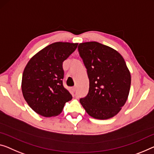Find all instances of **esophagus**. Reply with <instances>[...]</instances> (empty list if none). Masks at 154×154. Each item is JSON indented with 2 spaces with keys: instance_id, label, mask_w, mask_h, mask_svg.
Wrapping results in <instances>:
<instances>
[{
  "instance_id": "34e87169",
  "label": "esophagus",
  "mask_w": 154,
  "mask_h": 154,
  "mask_svg": "<svg viewBox=\"0 0 154 154\" xmlns=\"http://www.w3.org/2000/svg\"><path fill=\"white\" fill-rule=\"evenodd\" d=\"M72 91H74V92H75V91H76V87H73V88H72Z\"/></svg>"
}]
</instances>
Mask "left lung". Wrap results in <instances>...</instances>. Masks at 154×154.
I'll return each mask as SVG.
<instances>
[{
  "label": "left lung",
  "mask_w": 154,
  "mask_h": 154,
  "mask_svg": "<svg viewBox=\"0 0 154 154\" xmlns=\"http://www.w3.org/2000/svg\"><path fill=\"white\" fill-rule=\"evenodd\" d=\"M78 50L89 80L87 95L80 103L89 116L106 120L117 114L126 103L131 74L116 50L98 42L80 43Z\"/></svg>",
  "instance_id": "8db88e82"
}]
</instances>
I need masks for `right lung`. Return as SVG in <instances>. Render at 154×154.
<instances>
[{
	"label": "right lung",
	"mask_w": 154,
	"mask_h": 154,
	"mask_svg": "<svg viewBox=\"0 0 154 154\" xmlns=\"http://www.w3.org/2000/svg\"><path fill=\"white\" fill-rule=\"evenodd\" d=\"M79 43L57 42L45 47L30 59L23 74L22 92L29 107L38 114H60L72 96L63 87V61Z\"/></svg>",
	"instance_id": "1"
}]
</instances>
